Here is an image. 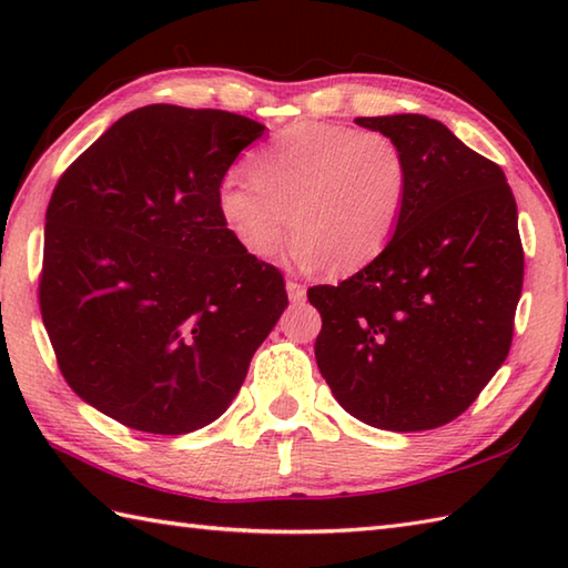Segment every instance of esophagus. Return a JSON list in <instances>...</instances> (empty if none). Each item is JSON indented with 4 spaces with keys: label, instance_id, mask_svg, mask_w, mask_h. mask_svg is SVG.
I'll return each mask as SVG.
<instances>
[{
    "label": "esophagus",
    "instance_id": "1",
    "mask_svg": "<svg viewBox=\"0 0 568 568\" xmlns=\"http://www.w3.org/2000/svg\"><path fill=\"white\" fill-rule=\"evenodd\" d=\"M285 291H287V297H291L293 305L305 303V295H307L305 285H300L297 281H287V283H285Z\"/></svg>",
    "mask_w": 568,
    "mask_h": 568
}]
</instances>
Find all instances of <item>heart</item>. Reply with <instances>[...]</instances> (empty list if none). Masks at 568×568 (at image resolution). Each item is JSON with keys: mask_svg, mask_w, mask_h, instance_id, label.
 I'll return each mask as SVG.
<instances>
[{"mask_svg": "<svg viewBox=\"0 0 568 568\" xmlns=\"http://www.w3.org/2000/svg\"><path fill=\"white\" fill-rule=\"evenodd\" d=\"M251 180L229 175L216 212L253 258H271L287 234L293 258L348 275L376 261L395 236L409 190L400 143L383 131L297 122L253 153Z\"/></svg>", "mask_w": 568, "mask_h": 568, "instance_id": "1", "label": "heart"}]
</instances>
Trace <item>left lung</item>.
<instances>
[{
    "mask_svg": "<svg viewBox=\"0 0 568 568\" xmlns=\"http://www.w3.org/2000/svg\"><path fill=\"white\" fill-rule=\"evenodd\" d=\"M400 143L403 220L381 256L310 287L315 358L336 403L371 427L422 432L456 419L508 358L525 253L500 165L437 119L358 116Z\"/></svg>",
    "mask_w": 568,
    "mask_h": 568,
    "instance_id": "1",
    "label": "left lung"
}]
</instances>
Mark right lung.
I'll return each instance as SVG.
<instances>
[{"instance_id":"1","label":"right lung","mask_w":568,"mask_h":568,"mask_svg":"<svg viewBox=\"0 0 568 568\" xmlns=\"http://www.w3.org/2000/svg\"><path fill=\"white\" fill-rule=\"evenodd\" d=\"M263 131L222 110L141 106L48 202V339L70 388L131 429L187 434L222 417L287 307L281 271L216 212V187Z\"/></svg>"}]
</instances>
